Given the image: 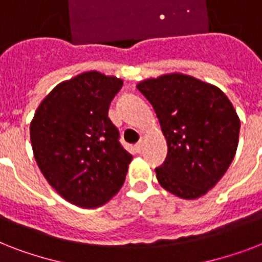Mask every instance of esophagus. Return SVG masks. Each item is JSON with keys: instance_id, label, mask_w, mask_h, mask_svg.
<instances>
[{"instance_id": "obj_1", "label": "esophagus", "mask_w": 262, "mask_h": 262, "mask_svg": "<svg viewBox=\"0 0 262 262\" xmlns=\"http://www.w3.org/2000/svg\"><path fill=\"white\" fill-rule=\"evenodd\" d=\"M144 144H145V141H144V139H141V140H140V141H139V143L136 144V149H137V151H143Z\"/></svg>"}]
</instances>
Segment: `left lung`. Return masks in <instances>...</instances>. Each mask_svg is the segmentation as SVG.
I'll return each mask as SVG.
<instances>
[{"instance_id": "8db88e82", "label": "left lung", "mask_w": 262, "mask_h": 262, "mask_svg": "<svg viewBox=\"0 0 262 262\" xmlns=\"http://www.w3.org/2000/svg\"><path fill=\"white\" fill-rule=\"evenodd\" d=\"M137 88L154 107L168 154L156 168L160 186L177 197L207 194L230 167L241 121L223 91L183 73L140 81Z\"/></svg>"}]
</instances>
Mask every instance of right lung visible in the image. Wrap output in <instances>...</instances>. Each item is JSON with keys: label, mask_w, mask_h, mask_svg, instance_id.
<instances>
[{"label": "right lung", "mask_w": 262, "mask_h": 262, "mask_svg": "<svg viewBox=\"0 0 262 262\" xmlns=\"http://www.w3.org/2000/svg\"><path fill=\"white\" fill-rule=\"evenodd\" d=\"M123 81L96 71L53 88L30 125L34 158L61 197L77 207L106 204L125 182L132 155L119 144L108 107Z\"/></svg>", "instance_id": "obj_1"}]
</instances>
